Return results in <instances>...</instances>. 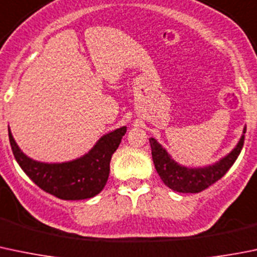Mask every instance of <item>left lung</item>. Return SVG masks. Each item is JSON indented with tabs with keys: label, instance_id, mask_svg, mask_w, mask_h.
<instances>
[{
	"label": "left lung",
	"instance_id": "1",
	"mask_svg": "<svg viewBox=\"0 0 257 257\" xmlns=\"http://www.w3.org/2000/svg\"><path fill=\"white\" fill-rule=\"evenodd\" d=\"M246 126L243 128L240 141L230 153L222 157L220 161L203 167L182 166L172 158L171 154L157 142V139L151 138L149 143L152 148V158L157 173L163 183L173 191L179 193H198L222 178L235 163L243 147Z\"/></svg>",
	"mask_w": 257,
	"mask_h": 257
}]
</instances>
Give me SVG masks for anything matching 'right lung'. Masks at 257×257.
Returning a JSON list of instances; mask_svg holds the SVG:
<instances>
[{
    "mask_svg": "<svg viewBox=\"0 0 257 257\" xmlns=\"http://www.w3.org/2000/svg\"><path fill=\"white\" fill-rule=\"evenodd\" d=\"M126 126L104 134L95 146L79 158L61 163L35 161L20 149L9 128L12 152L22 171L35 184L60 200L91 198L105 187L110 172V159L118 149Z\"/></svg>",
    "mask_w": 257,
    "mask_h": 257,
    "instance_id": "right-lung-1",
    "label": "right lung"
}]
</instances>
